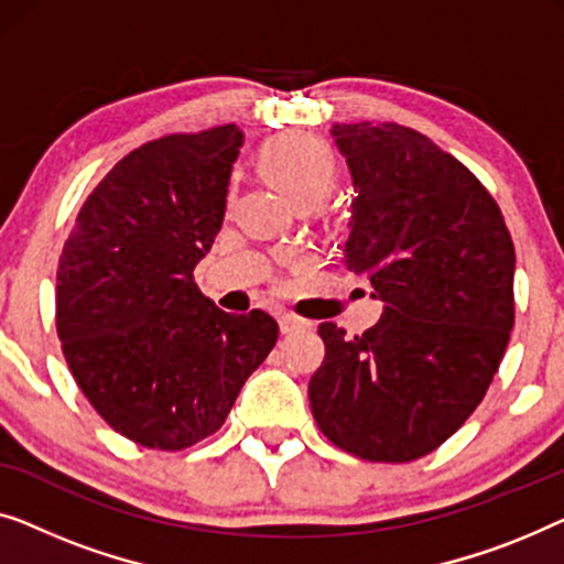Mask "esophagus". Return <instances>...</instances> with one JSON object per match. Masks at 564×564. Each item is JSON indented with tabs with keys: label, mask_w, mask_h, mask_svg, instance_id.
<instances>
[{
	"label": "esophagus",
	"mask_w": 564,
	"mask_h": 564,
	"mask_svg": "<svg viewBox=\"0 0 564 564\" xmlns=\"http://www.w3.org/2000/svg\"><path fill=\"white\" fill-rule=\"evenodd\" d=\"M279 327H281L283 335H291V332L304 329L306 322L299 319V316H293V314H281V316H279Z\"/></svg>",
	"instance_id": "obj_1"
}]
</instances>
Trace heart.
<instances>
[{"instance_id":"heart-1","label":"heart","mask_w":564,"mask_h":564,"mask_svg":"<svg viewBox=\"0 0 564 564\" xmlns=\"http://www.w3.org/2000/svg\"><path fill=\"white\" fill-rule=\"evenodd\" d=\"M260 169L296 206H319L335 192L339 163L327 142L314 134H283L260 155Z\"/></svg>"}]
</instances>
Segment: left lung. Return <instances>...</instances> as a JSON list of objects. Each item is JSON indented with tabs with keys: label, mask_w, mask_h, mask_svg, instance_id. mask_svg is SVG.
Returning a JSON list of instances; mask_svg holds the SVG:
<instances>
[{
	"label": "left lung",
	"mask_w": 564,
	"mask_h": 564,
	"mask_svg": "<svg viewBox=\"0 0 564 564\" xmlns=\"http://www.w3.org/2000/svg\"><path fill=\"white\" fill-rule=\"evenodd\" d=\"M355 184L345 265L383 316L324 322L308 380L319 430L370 463H409L478 409L513 327L517 252L503 214L457 158L395 122L332 124Z\"/></svg>",
	"instance_id": "left-lung-1"
}]
</instances>
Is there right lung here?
I'll use <instances>...</instances> for the list:
<instances>
[{
    "instance_id": "1",
    "label": "right lung",
    "mask_w": 564,
    "mask_h": 564,
    "mask_svg": "<svg viewBox=\"0 0 564 564\" xmlns=\"http://www.w3.org/2000/svg\"><path fill=\"white\" fill-rule=\"evenodd\" d=\"M240 148L237 124L145 142L101 178L63 245V355L99 416L142 447L217 432L279 339L271 314L221 312L194 281Z\"/></svg>"
}]
</instances>
